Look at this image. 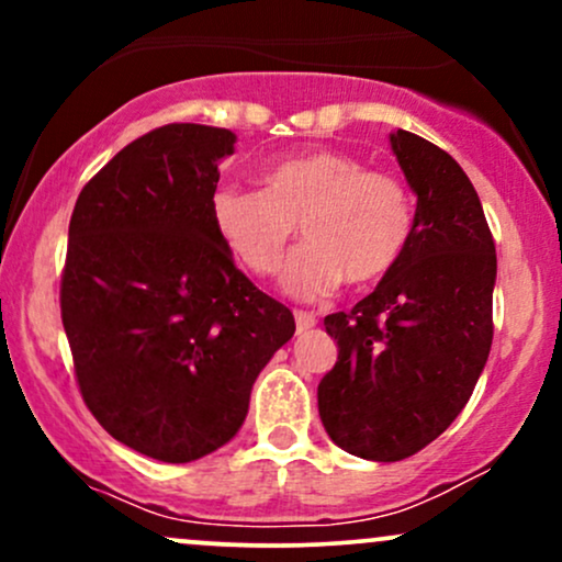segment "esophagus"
<instances>
[{
	"label": "esophagus",
	"instance_id": "obj_1",
	"mask_svg": "<svg viewBox=\"0 0 562 562\" xmlns=\"http://www.w3.org/2000/svg\"><path fill=\"white\" fill-rule=\"evenodd\" d=\"M317 325V317L312 312H295V333H306Z\"/></svg>",
	"mask_w": 562,
	"mask_h": 562
}]
</instances>
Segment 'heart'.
I'll return each mask as SVG.
<instances>
[{"mask_svg": "<svg viewBox=\"0 0 562 562\" xmlns=\"http://www.w3.org/2000/svg\"><path fill=\"white\" fill-rule=\"evenodd\" d=\"M211 224L256 277L280 269L299 224L306 243L290 256L282 288L322 299L344 280L367 288L398 267L415 232V200L396 173L367 169L351 153L312 150L267 166L261 190L216 187Z\"/></svg>", "mask_w": 562, "mask_h": 562, "instance_id": "heart-1", "label": "heart"}]
</instances>
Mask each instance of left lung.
I'll use <instances>...</instances> for the list:
<instances>
[{
  "label": "left lung",
  "mask_w": 562,
  "mask_h": 562,
  "mask_svg": "<svg viewBox=\"0 0 562 562\" xmlns=\"http://www.w3.org/2000/svg\"><path fill=\"white\" fill-rule=\"evenodd\" d=\"M417 192L404 259L351 312L325 317L338 362L317 398L327 436L362 460L398 462L454 423L492 351L494 237L468 173L434 142L391 134Z\"/></svg>",
  "instance_id": "1"
}]
</instances>
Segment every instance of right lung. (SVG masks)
Listing matches in <instances>:
<instances>
[{
  "label": "right lung",
  "instance_id": "obj_1",
  "mask_svg": "<svg viewBox=\"0 0 562 562\" xmlns=\"http://www.w3.org/2000/svg\"><path fill=\"white\" fill-rule=\"evenodd\" d=\"M232 147L229 128H153L83 184L68 227L60 314L83 404L115 441L171 465L237 434L295 333L211 224Z\"/></svg>",
  "mask_w": 562,
  "mask_h": 562
}]
</instances>
